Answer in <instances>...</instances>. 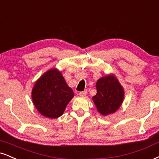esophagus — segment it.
Returning a JSON list of instances; mask_svg holds the SVG:
<instances>
[{
    "label": "esophagus",
    "mask_w": 159,
    "mask_h": 159,
    "mask_svg": "<svg viewBox=\"0 0 159 159\" xmlns=\"http://www.w3.org/2000/svg\"><path fill=\"white\" fill-rule=\"evenodd\" d=\"M87 94V90H84V91H82V92H80L79 93V95L80 96H85Z\"/></svg>",
    "instance_id": "obj_1"
}]
</instances>
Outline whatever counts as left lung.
I'll return each mask as SVG.
<instances>
[{
  "mask_svg": "<svg viewBox=\"0 0 159 159\" xmlns=\"http://www.w3.org/2000/svg\"><path fill=\"white\" fill-rule=\"evenodd\" d=\"M97 93L93 101L102 116L114 113L119 109L124 98V88L113 74L99 78L95 84Z\"/></svg>",
  "mask_w": 159,
  "mask_h": 159,
  "instance_id": "8db88e82",
  "label": "left lung"
}]
</instances>
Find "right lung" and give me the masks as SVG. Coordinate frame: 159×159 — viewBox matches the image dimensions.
Here are the masks:
<instances>
[{
	"mask_svg": "<svg viewBox=\"0 0 159 159\" xmlns=\"http://www.w3.org/2000/svg\"><path fill=\"white\" fill-rule=\"evenodd\" d=\"M73 97V91L56 68L42 75L32 90V99L37 110L42 116L52 119L62 116Z\"/></svg>",
	"mask_w": 159,
	"mask_h": 159,
	"instance_id": "right-lung-1",
	"label": "right lung"
}]
</instances>
